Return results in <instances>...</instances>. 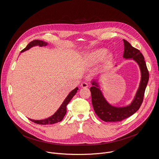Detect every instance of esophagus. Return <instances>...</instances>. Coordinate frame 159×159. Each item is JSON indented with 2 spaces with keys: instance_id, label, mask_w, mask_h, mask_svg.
<instances>
[{
  "instance_id": "34e87169",
  "label": "esophagus",
  "mask_w": 159,
  "mask_h": 159,
  "mask_svg": "<svg viewBox=\"0 0 159 159\" xmlns=\"http://www.w3.org/2000/svg\"><path fill=\"white\" fill-rule=\"evenodd\" d=\"M81 87L82 88H87L89 87V84L87 82H82L81 84Z\"/></svg>"
}]
</instances>
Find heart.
Masks as SVG:
<instances>
[{"label":"heart","instance_id":"1","mask_svg":"<svg viewBox=\"0 0 159 159\" xmlns=\"http://www.w3.org/2000/svg\"><path fill=\"white\" fill-rule=\"evenodd\" d=\"M106 53V51L104 49L97 50L88 55V60L90 63H96L102 59L104 57Z\"/></svg>","mask_w":159,"mask_h":159}]
</instances>
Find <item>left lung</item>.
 I'll list each match as a JSON object with an SVG mask.
<instances>
[{
	"instance_id": "8db88e82",
	"label": "left lung",
	"mask_w": 159,
	"mask_h": 159,
	"mask_svg": "<svg viewBox=\"0 0 159 159\" xmlns=\"http://www.w3.org/2000/svg\"><path fill=\"white\" fill-rule=\"evenodd\" d=\"M123 58L127 60H133L137 63L140 69L141 79L139 89L131 102L129 105L121 107L110 104L101 91L98 80L95 79L92 80L93 86L90 88V90L91 92L94 110L98 117L106 122L121 121L137 112L143 102L145 90L149 79L148 71L142 53L137 48L133 47L126 40L123 39Z\"/></svg>"
}]
</instances>
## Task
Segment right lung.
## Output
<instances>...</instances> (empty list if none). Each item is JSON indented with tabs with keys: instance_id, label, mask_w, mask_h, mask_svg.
<instances>
[{
	"instance_id": "right-lung-1",
	"label": "right lung",
	"mask_w": 159,
	"mask_h": 159,
	"mask_svg": "<svg viewBox=\"0 0 159 159\" xmlns=\"http://www.w3.org/2000/svg\"><path fill=\"white\" fill-rule=\"evenodd\" d=\"M48 43L47 42H44L41 40L36 39V40L31 41L27 45L26 47L20 52V53L24 52L26 50H28L31 48L35 47V46L44 47V46H47V45H48ZM78 90H79L78 87H76L75 89L72 90V91L69 94H68V96H66V98H65V99L64 100L63 103L61 104V106H60L58 109L54 113V115H53L50 117H49L47 119H44V120H31L30 118L29 119L31 121H33L36 124H39V125H48V124L52 125V124H54V123L61 121L63 120V117L65 116L66 112V108L67 104H69V102L70 101V100L72 99V98L75 95Z\"/></svg>"
}]
</instances>
